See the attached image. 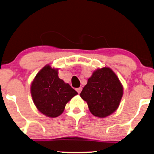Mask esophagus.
Listing matches in <instances>:
<instances>
[{
	"label": "esophagus",
	"mask_w": 154,
	"mask_h": 154,
	"mask_svg": "<svg viewBox=\"0 0 154 154\" xmlns=\"http://www.w3.org/2000/svg\"><path fill=\"white\" fill-rule=\"evenodd\" d=\"M82 87H79V88L76 89V90H77V92H78L79 94V93H80L81 91H82Z\"/></svg>",
	"instance_id": "34e87169"
}]
</instances>
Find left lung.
<instances>
[{
    "label": "left lung",
    "mask_w": 154,
    "mask_h": 154,
    "mask_svg": "<svg viewBox=\"0 0 154 154\" xmlns=\"http://www.w3.org/2000/svg\"><path fill=\"white\" fill-rule=\"evenodd\" d=\"M123 95V87L110 68L103 67L93 72L80 96L95 116L106 117L114 112Z\"/></svg>",
    "instance_id": "obj_1"
}]
</instances>
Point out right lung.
<instances>
[{
  "instance_id": "1",
  "label": "right lung",
  "mask_w": 154,
  "mask_h": 154,
  "mask_svg": "<svg viewBox=\"0 0 154 154\" xmlns=\"http://www.w3.org/2000/svg\"><path fill=\"white\" fill-rule=\"evenodd\" d=\"M58 69L46 65L35 77L31 85V95L36 107L49 117H57L65 105L77 94L70 85L58 77Z\"/></svg>"
}]
</instances>
